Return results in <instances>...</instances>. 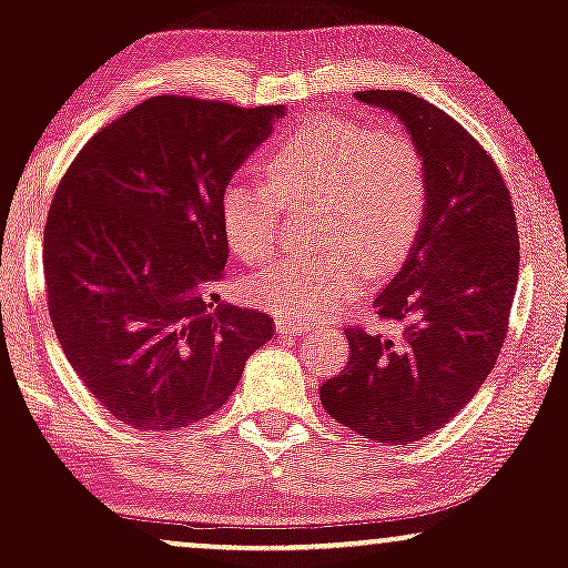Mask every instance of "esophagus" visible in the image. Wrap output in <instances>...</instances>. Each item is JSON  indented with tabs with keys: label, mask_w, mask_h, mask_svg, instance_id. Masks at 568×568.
<instances>
[{
	"label": "esophagus",
	"mask_w": 568,
	"mask_h": 568,
	"mask_svg": "<svg viewBox=\"0 0 568 568\" xmlns=\"http://www.w3.org/2000/svg\"><path fill=\"white\" fill-rule=\"evenodd\" d=\"M275 328L277 334H285V336H298L304 331V323L298 321H288V317H277L275 321Z\"/></svg>",
	"instance_id": "1"
}]
</instances>
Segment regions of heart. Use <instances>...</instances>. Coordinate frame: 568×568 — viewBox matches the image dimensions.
I'll list each match as a JSON object with an SVG mask.
<instances>
[{
    "instance_id": "1",
    "label": "heart",
    "mask_w": 568,
    "mask_h": 568,
    "mask_svg": "<svg viewBox=\"0 0 568 568\" xmlns=\"http://www.w3.org/2000/svg\"><path fill=\"white\" fill-rule=\"evenodd\" d=\"M266 181H230L221 194V224L240 262L275 256L285 205H312V243L262 270L247 296L288 321H306L349 302L368 270L387 275L408 258L427 216V165L400 130H371L344 116L306 120L266 154Z\"/></svg>"
}]
</instances>
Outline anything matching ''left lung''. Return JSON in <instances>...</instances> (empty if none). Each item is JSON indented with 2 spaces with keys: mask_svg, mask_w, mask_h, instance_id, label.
Segmentation results:
<instances>
[{
  "mask_svg": "<svg viewBox=\"0 0 568 568\" xmlns=\"http://www.w3.org/2000/svg\"><path fill=\"white\" fill-rule=\"evenodd\" d=\"M355 98L406 125L429 200L414 251L374 302L400 334L347 325V366L323 384L321 403L352 433L406 446L448 425L491 374L518 285V224L497 162L454 116L403 90Z\"/></svg>",
  "mask_w": 568,
  "mask_h": 568,
  "instance_id": "1",
  "label": "left lung"
}]
</instances>
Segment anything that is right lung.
Returning <instances> with one entry per match:
<instances>
[{
    "mask_svg": "<svg viewBox=\"0 0 568 568\" xmlns=\"http://www.w3.org/2000/svg\"><path fill=\"white\" fill-rule=\"evenodd\" d=\"M283 109L154 95L116 116L63 173L44 224V288L71 368L141 433L230 400L272 317L221 304V194Z\"/></svg>",
    "mask_w": 568,
    "mask_h": 568,
    "instance_id": "1",
    "label": "right lung"
}]
</instances>
